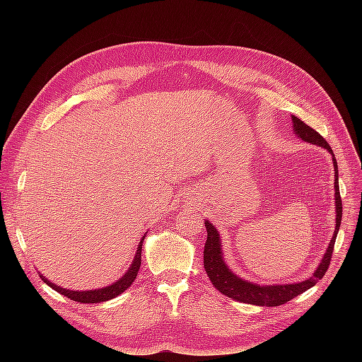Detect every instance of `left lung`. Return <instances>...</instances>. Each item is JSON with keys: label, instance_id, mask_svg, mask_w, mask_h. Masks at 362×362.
Returning <instances> with one entry per match:
<instances>
[{"label": "left lung", "instance_id": "obj_1", "mask_svg": "<svg viewBox=\"0 0 362 362\" xmlns=\"http://www.w3.org/2000/svg\"><path fill=\"white\" fill-rule=\"evenodd\" d=\"M291 120H293V129L294 133L298 134V137L308 141V144L325 148L332 156V163L335 169V213H337L335 231L329 242V246H327L326 254L323 255L320 264L314 272L313 276H310L308 279H305L302 282L282 284V286H258V284H252L249 281L242 279L228 269L222 254L221 235H218L217 229L210 221H205V228H206V242L204 247L205 272L208 278H210V281L213 282V286L218 291L237 302L259 305V306H279L282 303L294 299L296 296H299L303 291L314 287L315 284L325 276L327 267L331 264L335 238L338 234L339 225H341V216H343V204H341V196H339V187H338V164L329 144H327V141L317 133L315 129L302 122L298 116H291Z\"/></svg>", "mask_w": 362, "mask_h": 362}]
</instances>
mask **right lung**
Here are the masks:
<instances>
[{
    "label": "right lung",
    "mask_w": 362,
    "mask_h": 362,
    "mask_svg": "<svg viewBox=\"0 0 362 362\" xmlns=\"http://www.w3.org/2000/svg\"><path fill=\"white\" fill-rule=\"evenodd\" d=\"M144 240H145V235L141 237V240L139 242L136 257L133 259V264L129 266V269L127 270L125 275L120 278L119 281L113 282L112 286H108V287L98 288V290H87V291H81V290L80 291H75V290H68V288H63V287L56 286V284L48 281L43 275H40V278H42L43 282L48 284V286L52 290L59 291L60 294L66 296L68 299L75 300V302H80V303H100V302L110 300V299L116 298V296L122 294L131 286V284L134 282L137 273H139V269H140V264H141V245H144Z\"/></svg>",
    "instance_id": "1"
}]
</instances>
